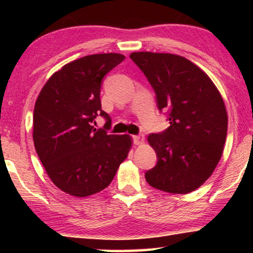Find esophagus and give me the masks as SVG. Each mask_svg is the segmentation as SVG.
Segmentation results:
<instances>
[{"instance_id":"34e87169","label":"esophagus","mask_w":253,"mask_h":253,"mask_svg":"<svg viewBox=\"0 0 253 253\" xmlns=\"http://www.w3.org/2000/svg\"><path fill=\"white\" fill-rule=\"evenodd\" d=\"M145 141L144 134H138V136H133V143L136 145H143Z\"/></svg>"}]
</instances>
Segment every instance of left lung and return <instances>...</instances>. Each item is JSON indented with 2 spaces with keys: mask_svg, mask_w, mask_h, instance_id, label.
<instances>
[{
  "mask_svg": "<svg viewBox=\"0 0 253 253\" xmlns=\"http://www.w3.org/2000/svg\"><path fill=\"white\" fill-rule=\"evenodd\" d=\"M130 57L154 88L159 109L169 112L168 129L147 137L158 164L146 171V182L175 195L195 191L222 157L228 127L222 96L188 58L152 51H134Z\"/></svg>",
  "mask_w": 253,
  "mask_h": 253,
  "instance_id": "obj_1",
  "label": "left lung"
}]
</instances>
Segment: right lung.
<instances>
[{
  "label": "right lung",
  "mask_w": 253,
  "mask_h": 253,
  "mask_svg": "<svg viewBox=\"0 0 253 253\" xmlns=\"http://www.w3.org/2000/svg\"><path fill=\"white\" fill-rule=\"evenodd\" d=\"M124 58L105 53L72 61L54 72L38 95L34 147L51 182L68 195L83 198L106 189L132 147L129 134L92 126L98 114L109 120L101 109V81Z\"/></svg>",
  "instance_id": "1"
}]
</instances>
